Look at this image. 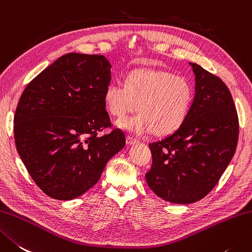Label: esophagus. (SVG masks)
Wrapping results in <instances>:
<instances>
[{
  "label": "esophagus",
  "mask_w": 252,
  "mask_h": 252,
  "mask_svg": "<svg viewBox=\"0 0 252 252\" xmlns=\"http://www.w3.org/2000/svg\"><path fill=\"white\" fill-rule=\"evenodd\" d=\"M126 144H127V145H134V144H136L137 142H139L136 139H134V137L130 136V135H127V136L126 137Z\"/></svg>",
  "instance_id": "34e87169"
}]
</instances>
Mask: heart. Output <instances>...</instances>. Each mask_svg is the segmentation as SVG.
Masks as SVG:
<instances>
[{
  "label": "heart",
  "instance_id": "1",
  "mask_svg": "<svg viewBox=\"0 0 252 252\" xmlns=\"http://www.w3.org/2000/svg\"><path fill=\"white\" fill-rule=\"evenodd\" d=\"M105 105L113 117L123 118L134 110L139 115L119 120L117 125L135 134L155 130L169 134L184 123L193 100L191 84L165 71L135 70L125 84L112 82L105 91Z\"/></svg>",
  "mask_w": 252,
  "mask_h": 252
}]
</instances>
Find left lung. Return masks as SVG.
Here are the masks:
<instances>
[{"instance_id":"8db88e82","label":"left lung","mask_w":252,"mask_h":252,"mask_svg":"<svg viewBox=\"0 0 252 252\" xmlns=\"http://www.w3.org/2000/svg\"><path fill=\"white\" fill-rule=\"evenodd\" d=\"M194 98L184 123L160 141L150 143L153 164L145 175L150 188L165 201L189 204L218 184L235 154L238 116L225 83L196 63Z\"/></svg>"}]
</instances>
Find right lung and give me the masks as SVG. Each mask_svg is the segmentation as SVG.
Returning a JSON list of instances; mask_svg holds the SVG:
<instances>
[{
    "instance_id": "right-lung-1",
    "label": "right lung",
    "mask_w": 252,
    "mask_h": 252,
    "mask_svg": "<svg viewBox=\"0 0 252 252\" xmlns=\"http://www.w3.org/2000/svg\"><path fill=\"white\" fill-rule=\"evenodd\" d=\"M110 82L106 57L71 52L38 74L19 98L14 117L18 155L53 199L85 193L126 145L120 129L97 135L111 126L103 98Z\"/></svg>"
}]
</instances>
